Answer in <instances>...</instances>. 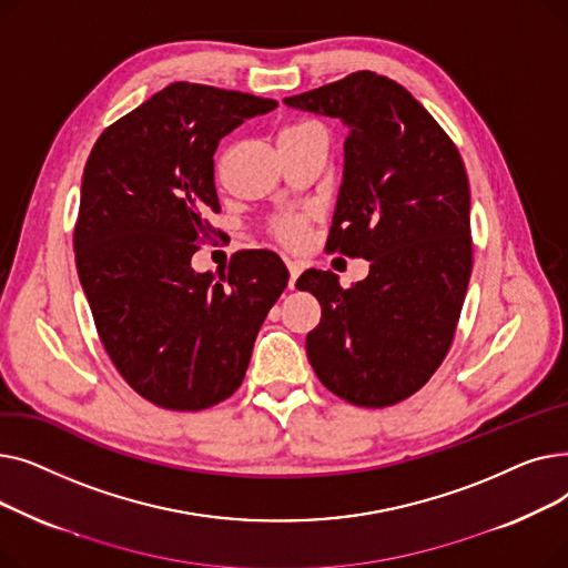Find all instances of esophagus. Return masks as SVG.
Masks as SVG:
<instances>
[{
	"label": "esophagus",
	"instance_id": "1",
	"mask_svg": "<svg viewBox=\"0 0 568 568\" xmlns=\"http://www.w3.org/2000/svg\"><path fill=\"white\" fill-rule=\"evenodd\" d=\"M287 268H290V287L294 290V283H296V278H300V274H302V264L300 262H287Z\"/></svg>",
	"mask_w": 568,
	"mask_h": 568
}]
</instances>
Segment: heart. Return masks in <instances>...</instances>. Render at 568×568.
<instances>
[{"label": "heart", "mask_w": 568, "mask_h": 568, "mask_svg": "<svg viewBox=\"0 0 568 568\" xmlns=\"http://www.w3.org/2000/svg\"><path fill=\"white\" fill-rule=\"evenodd\" d=\"M308 129H317V124H311V122H294L290 126H285L278 135V140H285V138H292V135H300ZM306 230H308V221L304 214H283L278 219L272 221V234L278 239V242L287 248H294L300 246L304 239H306Z\"/></svg>", "instance_id": "1"}]
</instances>
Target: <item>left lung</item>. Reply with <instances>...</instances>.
Wrapping results in <instances>:
<instances>
[{
    "label": "left lung",
    "instance_id": "left-lung-1",
    "mask_svg": "<svg viewBox=\"0 0 568 568\" xmlns=\"http://www.w3.org/2000/svg\"><path fill=\"white\" fill-rule=\"evenodd\" d=\"M349 129L326 251L371 262L341 287L308 268L322 317L306 336L320 382L359 407L409 398L452 347L471 274L469 182L452 138L398 82L373 71L285 99Z\"/></svg>",
    "mask_w": 568,
    "mask_h": 568
}]
</instances>
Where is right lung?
Here are the masks:
<instances>
[{
	"mask_svg": "<svg viewBox=\"0 0 568 568\" xmlns=\"http://www.w3.org/2000/svg\"><path fill=\"white\" fill-rule=\"evenodd\" d=\"M276 105L172 82L108 126L87 159L73 232L78 276L114 368L159 407L197 412L230 398L287 285L283 260L262 248L236 251L219 274L191 266L216 234L209 216L221 212V138Z\"/></svg>",
	"mask_w": 568,
	"mask_h": 568,
	"instance_id": "right-lung-1",
	"label": "right lung"
}]
</instances>
